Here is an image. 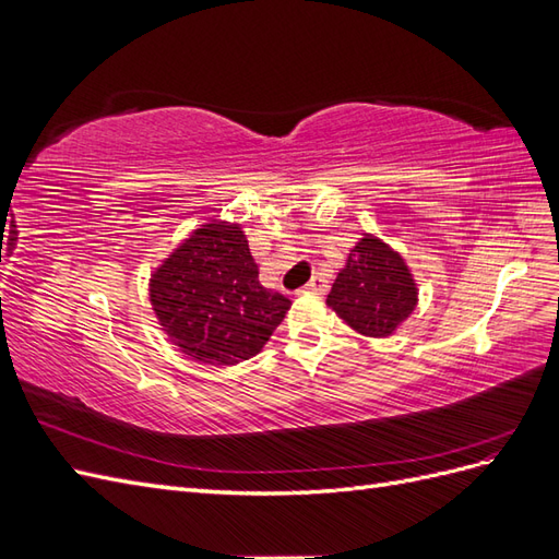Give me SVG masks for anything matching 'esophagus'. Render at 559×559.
<instances>
[{
  "instance_id": "1",
  "label": "esophagus",
  "mask_w": 559,
  "mask_h": 559,
  "mask_svg": "<svg viewBox=\"0 0 559 559\" xmlns=\"http://www.w3.org/2000/svg\"><path fill=\"white\" fill-rule=\"evenodd\" d=\"M326 289H329V282L321 275H314L306 286H302V292L306 294H326Z\"/></svg>"
}]
</instances>
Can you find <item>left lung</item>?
I'll return each instance as SVG.
<instances>
[{
    "label": "left lung",
    "instance_id": "left-lung-1",
    "mask_svg": "<svg viewBox=\"0 0 559 559\" xmlns=\"http://www.w3.org/2000/svg\"><path fill=\"white\" fill-rule=\"evenodd\" d=\"M419 300L411 265L373 233H364L349 247L326 306L364 337L394 335Z\"/></svg>",
    "mask_w": 559,
    "mask_h": 559
}]
</instances>
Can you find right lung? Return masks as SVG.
Segmentation results:
<instances>
[{
	"label": "right lung",
	"mask_w": 559,
	"mask_h": 559,
	"mask_svg": "<svg viewBox=\"0 0 559 559\" xmlns=\"http://www.w3.org/2000/svg\"><path fill=\"white\" fill-rule=\"evenodd\" d=\"M148 300L167 341L212 366L257 357L292 308L259 282L242 226L222 218L198 226L151 270Z\"/></svg>",
	"instance_id": "1"
}]
</instances>
